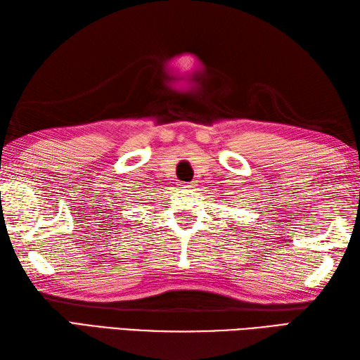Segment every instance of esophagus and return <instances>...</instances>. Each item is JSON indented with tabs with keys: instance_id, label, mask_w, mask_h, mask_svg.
Listing matches in <instances>:
<instances>
[{
	"instance_id": "obj_1",
	"label": "esophagus",
	"mask_w": 360,
	"mask_h": 360,
	"mask_svg": "<svg viewBox=\"0 0 360 360\" xmlns=\"http://www.w3.org/2000/svg\"><path fill=\"white\" fill-rule=\"evenodd\" d=\"M190 187H195V182H188V184H184V188H190Z\"/></svg>"
}]
</instances>
